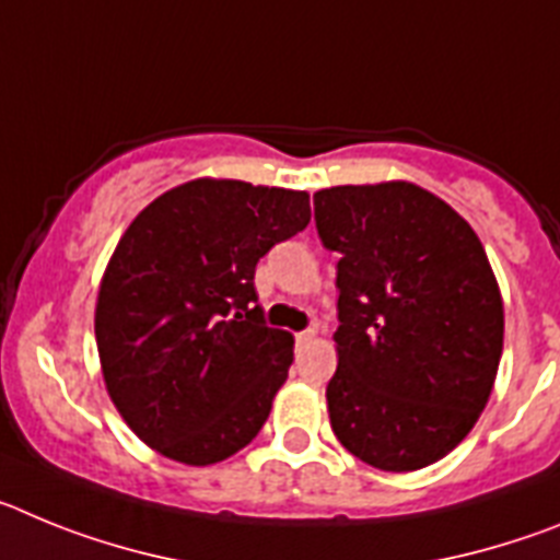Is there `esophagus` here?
I'll use <instances>...</instances> for the list:
<instances>
[{
    "mask_svg": "<svg viewBox=\"0 0 560 560\" xmlns=\"http://www.w3.org/2000/svg\"><path fill=\"white\" fill-rule=\"evenodd\" d=\"M294 339H296V345H308V341H314V339H316V330H314V328L300 330V334H296Z\"/></svg>",
    "mask_w": 560,
    "mask_h": 560,
    "instance_id": "1",
    "label": "esophagus"
}]
</instances>
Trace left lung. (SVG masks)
Wrapping results in <instances>:
<instances>
[{"label":"left lung","mask_w":560,"mask_h":560,"mask_svg":"<svg viewBox=\"0 0 560 560\" xmlns=\"http://www.w3.org/2000/svg\"><path fill=\"white\" fill-rule=\"evenodd\" d=\"M314 219L341 255L330 429L381 471L427 468L471 432L502 359V291L482 241L404 179L314 192Z\"/></svg>","instance_id":"obj_1"}]
</instances>
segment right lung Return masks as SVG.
Returning a JSON list of instances; mask_svg holds the SVG:
<instances>
[{"mask_svg": "<svg viewBox=\"0 0 560 560\" xmlns=\"http://www.w3.org/2000/svg\"><path fill=\"white\" fill-rule=\"evenodd\" d=\"M308 221L305 190L201 176L122 232L97 289V355L112 404L156 454L215 465L264 429L294 336L264 323L255 266Z\"/></svg>", "mask_w": 560, "mask_h": 560, "instance_id": "add662e5", "label": "right lung"}]
</instances>
